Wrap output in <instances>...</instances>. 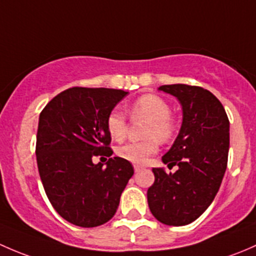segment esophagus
I'll return each mask as SVG.
<instances>
[{
  "instance_id": "esophagus-1",
  "label": "esophagus",
  "mask_w": 256,
  "mask_h": 256,
  "mask_svg": "<svg viewBox=\"0 0 256 256\" xmlns=\"http://www.w3.org/2000/svg\"><path fill=\"white\" fill-rule=\"evenodd\" d=\"M142 168H143V166H142V165H134V171H136V172L140 171Z\"/></svg>"
}]
</instances>
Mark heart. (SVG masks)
<instances>
[{
  "label": "heart",
  "mask_w": 256,
  "mask_h": 256,
  "mask_svg": "<svg viewBox=\"0 0 256 256\" xmlns=\"http://www.w3.org/2000/svg\"><path fill=\"white\" fill-rule=\"evenodd\" d=\"M133 117L148 120L143 142L127 143L117 149L118 156L134 164H143L158 152L160 142H168L175 133V123L170 117V104L158 94H143L130 104ZM107 130L114 140H122L127 134V120L120 110H110L106 120Z\"/></svg>",
  "instance_id": "heart-1"
}]
</instances>
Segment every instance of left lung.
Here are the masks:
<instances>
[{
    "mask_svg": "<svg viewBox=\"0 0 256 256\" xmlns=\"http://www.w3.org/2000/svg\"><path fill=\"white\" fill-rule=\"evenodd\" d=\"M159 91L176 97L182 123L170 150L162 158L174 174L154 168L148 190L150 212L168 226H186L212 204L224 176L229 150V120L220 100L198 86L164 85Z\"/></svg>",
    "mask_w": 256,
    "mask_h": 256,
    "instance_id": "obj_1",
    "label": "left lung"
}]
</instances>
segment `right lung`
<instances>
[{
    "label": "right lung",
    "instance_id": "right-lung-1",
    "mask_svg": "<svg viewBox=\"0 0 256 256\" xmlns=\"http://www.w3.org/2000/svg\"><path fill=\"white\" fill-rule=\"evenodd\" d=\"M128 92L114 88H72L44 107L36 132V164L50 204L72 224L92 228L108 222L120 206L132 164L110 156L106 120Z\"/></svg>",
    "mask_w": 256,
    "mask_h": 256
}]
</instances>
